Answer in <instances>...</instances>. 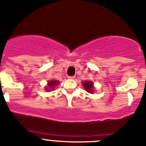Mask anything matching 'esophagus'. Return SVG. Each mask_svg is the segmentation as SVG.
I'll list each match as a JSON object with an SVG mask.
<instances>
[{
	"instance_id": "esophagus-1",
	"label": "esophagus",
	"mask_w": 146,
	"mask_h": 146,
	"mask_svg": "<svg viewBox=\"0 0 146 146\" xmlns=\"http://www.w3.org/2000/svg\"><path fill=\"white\" fill-rule=\"evenodd\" d=\"M68 78H70V79H74L75 78H76V76H68Z\"/></svg>"
}]
</instances>
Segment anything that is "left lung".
Instances as JSON below:
<instances>
[{
    "label": "left lung",
    "instance_id": "left-lung-1",
    "mask_svg": "<svg viewBox=\"0 0 146 146\" xmlns=\"http://www.w3.org/2000/svg\"><path fill=\"white\" fill-rule=\"evenodd\" d=\"M83 87L85 88L86 90L89 92V93H92V89H93V83L91 81H83Z\"/></svg>",
    "mask_w": 146,
    "mask_h": 146
}]
</instances>
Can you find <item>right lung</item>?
I'll list each match as a JSON object with an SVG mask.
<instances>
[{
	"label": "right lung",
	"mask_w": 146,
	"mask_h": 146,
	"mask_svg": "<svg viewBox=\"0 0 146 146\" xmlns=\"http://www.w3.org/2000/svg\"><path fill=\"white\" fill-rule=\"evenodd\" d=\"M58 82L57 80H51V81L48 82V86L50 88H51L52 89H53V88L58 84Z\"/></svg>",
	"instance_id": "add662e5"
}]
</instances>
